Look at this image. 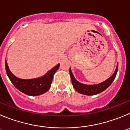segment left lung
<instances>
[{
    "label": "left lung",
    "instance_id": "obj_1",
    "mask_svg": "<svg viewBox=\"0 0 130 130\" xmlns=\"http://www.w3.org/2000/svg\"><path fill=\"white\" fill-rule=\"evenodd\" d=\"M117 71H118V64H117V68L112 76L107 79L106 81L100 84H97V85H85V84L81 83L78 82L75 79L70 68L69 72L70 74L72 85L75 90L83 94L87 95V96H92V95L98 94L102 92L111 85L117 75Z\"/></svg>",
    "mask_w": 130,
    "mask_h": 130
}]
</instances>
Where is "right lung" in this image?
I'll use <instances>...</instances> for the list:
<instances>
[{
    "label": "right lung",
    "mask_w": 130,
    "mask_h": 130,
    "mask_svg": "<svg viewBox=\"0 0 130 130\" xmlns=\"http://www.w3.org/2000/svg\"><path fill=\"white\" fill-rule=\"evenodd\" d=\"M58 64L51 70L41 77L30 79H19L15 76L9 69L6 60H5L6 71L9 79L18 90L29 96H39L46 92L51 87L54 74L59 68Z\"/></svg>",
    "instance_id": "obj_1"
}]
</instances>
